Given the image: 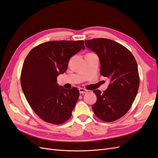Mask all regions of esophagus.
<instances>
[{
    "mask_svg": "<svg viewBox=\"0 0 158 158\" xmlns=\"http://www.w3.org/2000/svg\"><path fill=\"white\" fill-rule=\"evenodd\" d=\"M79 91H80V94H85V93L87 92V90L86 89H85L82 88H79Z\"/></svg>",
    "mask_w": 158,
    "mask_h": 158,
    "instance_id": "34e87169",
    "label": "esophagus"
}]
</instances>
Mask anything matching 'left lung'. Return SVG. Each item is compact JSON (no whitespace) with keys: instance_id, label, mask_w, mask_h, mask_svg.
Listing matches in <instances>:
<instances>
[{"instance_id":"1","label":"left lung","mask_w":158,"mask_h":158,"mask_svg":"<svg viewBox=\"0 0 158 158\" xmlns=\"http://www.w3.org/2000/svg\"><path fill=\"white\" fill-rule=\"evenodd\" d=\"M85 44L98 54L100 74L111 82L103 93L94 91L97 102L92 109L101 120L114 121L128 112L137 95L140 78L136 59L125 46L111 40L96 38L85 40Z\"/></svg>"}]
</instances>
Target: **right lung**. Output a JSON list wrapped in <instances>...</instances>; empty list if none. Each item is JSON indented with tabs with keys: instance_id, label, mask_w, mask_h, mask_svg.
<instances>
[{
	"instance_id": "obj_1",
	"label": "right lung",
	"mask_w": 158,
	"mask_h": 158,
	"mask_svg": "<svg viewBox=\"0 0 158 158\" xmlns=\"http://www.w3.org/2000/svg\"><path fill=\"white\" fill-rule=\"evenodd\" d=\"M82 49H85L83 40L47 41L27 55L21 72L22 88L31 108L43 121L60 125L71 117L79 90L59 87L56 78L66 70L70 57Z\"/></svg>"
}]
</instances>
